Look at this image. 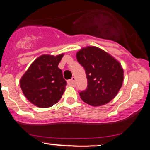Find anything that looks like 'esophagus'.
<instances>
[{
  "label": "esophagus",
  "mask_w": 150,
  "mask_h": 150,
  "mask_svg": "<svg viewBox=\"0 0 150 150\" xmlns=\"http://www.w3.org/2000/svg\"><path fill=\"white\" fill-rule=\"evenodd\" d=\"M67 83L69 86L75 87L76 85V79L75 77H72V78L67 81Z\"/></svg>",
  "instance_id": "34e87169"
}]
</instances>
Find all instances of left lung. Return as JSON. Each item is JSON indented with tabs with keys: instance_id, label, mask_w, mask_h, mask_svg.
Returning a JSON list of instances; mask_svg holds the SVG:
<instances>
[{
	"instance_id": "obj_1",
	"label": "left lung",
	"mask_w": 150,
	"mask_h": 150,
	"mask_svg": "<svg viewBox=\"0 0 150 150\" xmlns=\"http://www.w3.org/2000/svg\"><path fill=\"white\" fill-rule=\"evenodd\" d=\"M88 79L86 90L79 92L81 99L92 106L110 102L117 95L123 83L121 64L106 51L96 47L83 48L76 53Z\"/></svg>"
}]
</instances>
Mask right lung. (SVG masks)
<instances>
[{
	"label": "right lung",
	"mask_w": 150,
	"mask_h": 150,
	"mask_svg": "<svg viewBox=\"0 0 150 150\" xmlns=\"http://www.w3.org/2000/svg\"><path fill=\"white\" fill-rule=\"evenodd\" d=\"M63 55H41L30 64L20 79L23 95L36 106H52L63 95L67 83L62 70L58 68Z\"/></svg>",
	"instance_id": "add662e5"
}]
</instances>
